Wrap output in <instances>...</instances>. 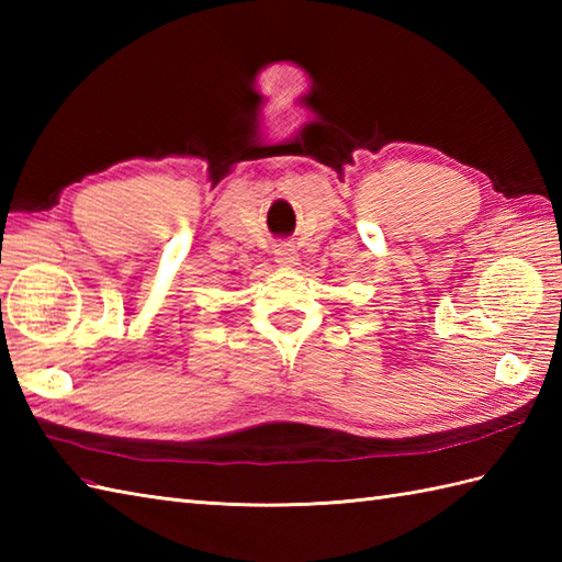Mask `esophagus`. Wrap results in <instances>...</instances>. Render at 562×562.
Here are the masks:
<instances>
[{
    "mask_svg": "<svg viewBox=\"0 0 562 562\" xmlns=\"http://www.w3.org/2000/svg\"><path fill=\"white\" fill-rule=\"evenodd\" d=\"M274 260H278L284 268H292V266H296L300 256H296V250L290 244H278L274 246Z\"/></svg>",
    "mask_w": 562,
    "mask_h": 562,
    "instance_id": "esophagus-1",
    "label": "esophagus"
}]
</instances>
